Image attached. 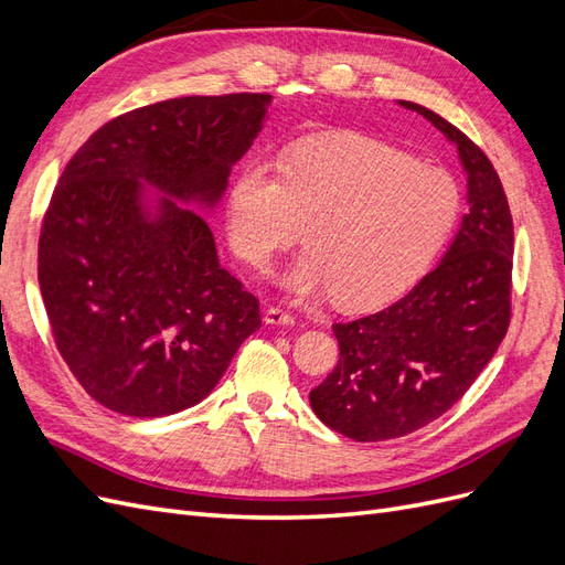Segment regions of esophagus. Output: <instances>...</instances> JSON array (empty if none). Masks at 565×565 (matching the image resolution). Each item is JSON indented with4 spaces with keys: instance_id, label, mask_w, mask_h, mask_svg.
Wrapping results in <instances>:
<instances>
[{
    "instance_id": "34e87169",
    "label": "esophagus",
    "mask_w": 565,
    "mask_h": 565,
    "mask_svg": "<svg viewBox=\"0 0 565 565\" xmlns=\"http://www.w3.org/2000/svg\"><path fill=\"white\" fill-rule=\"evenodd\" d=\"M264 320L268 324H295V313H289L285 309H280V306H268V311L264 316Z\"/></svg>"
}]
</instances>
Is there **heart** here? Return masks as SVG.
Here are the masks:
<instances>
[{"instance_id":"1","label":"heart","mask_w":565,"mask_h":565,"mask_svg":"<svg viewBox=\"0 0 565 565\" xmlns=\"http://www.w3.org/2000/svg\"><path fill=\"white\" fill-rule=\"evenodd\" d=\"M459 212L461 191L448 169L361 134H328L299 143L282 172L249 160L228 191L226 231L233 252L264 273L306 226L309 249L285 287L367 311L429 270Z\"/></svg>"}]
</instances>
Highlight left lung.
Listing matches in <instances>:
<instances>
[{
    "label": "left lung",
    "mask_w": 565,
    "mask_h": 565,
    "mask_svg": "<svg viewBox=\"0 0 565 565\" xmlns=\"http://www.w3.org/2000/svg\"><path fill=\"white\" fill-rule=\"evenodd\" d=\"M448 136L467 172L469 214L443 262L388 309L334 322L339 363L311 391L337 434L377 443L413 434L465 396L511 320L514 221L486 152L434 110L401 100Z\"/></svg>",
    "instance_id": "obj_1"
}]
</instances>
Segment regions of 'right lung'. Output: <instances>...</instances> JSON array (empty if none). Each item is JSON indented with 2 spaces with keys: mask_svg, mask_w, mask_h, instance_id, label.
<instances>
[{
  "mask_svg": "<svg viewBox=\"0 0 565 565\" xmlns=\"http://www.w3.org/2000/svg\"><path fill=\"white\" fill-rule=\"evenodd\" d=\"M270 94L183 96L106 122L46 207L38 278L56 349L94 401L127 417L200 403L262 328L259 301L218 266L210 224ZM160 186L152 217L142 184Z\"/></svg>",
  "mask_w": 565,
  "mask_h": 565,
  "instance_id": "right-lung-1",
  "label": "right lung"
}]
</instances>
